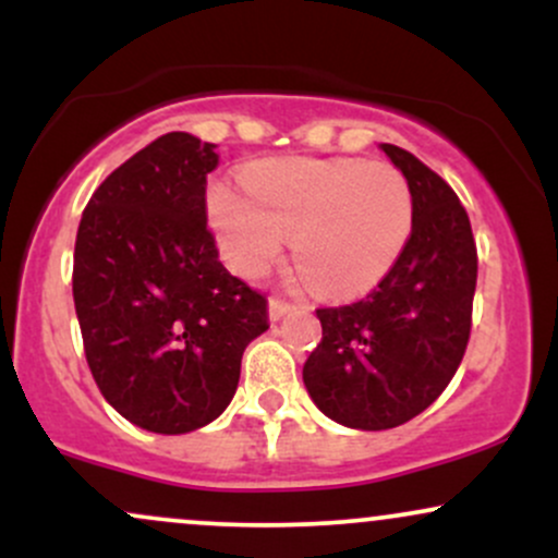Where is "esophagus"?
I'll return each instance as SVG.
<instances>
[{
    "label": "esophagus",
    "instance_id": "34e87169",
    "mask_svg": "<svg viewBox=\"0 0 558 558\" xmlns=\"http://www.w3.org/2000/svg\"><path fill=\"white\" fill-rule=\"evenodd\" d=\"M291 310H293V304H288L286 299H278V296L270 299V319H272V323L283 319Z\"/></svg>",
    "mask_w": 558,
    "mask_h": 558
}]
</instances>
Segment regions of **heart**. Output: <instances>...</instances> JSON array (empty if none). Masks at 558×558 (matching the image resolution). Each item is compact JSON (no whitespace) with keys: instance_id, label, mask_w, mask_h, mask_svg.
<instances>
[{"instance_id":"b5f03b06","label":"heart","mask_w":558,"mask_h":558,"mask_svg":"<svg viewBox=\"0 0 558 558\" xmlns=\"http://www.w3.org/2000/svg\"><path fill=\"white\" fill-rule=\"evenodd\" d=\"M243 185L209 189V217L241 275L265 272L293 235L312 286L351 296L386 278L412 235V189L388 162L275 159L254 165Z\"/></svg>"}]
</instances>
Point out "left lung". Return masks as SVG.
<instances>
[{
  "label": "left lung",
  "mask_w": 558,
  "mask_h": 558,
  "mask_svg": "<svg viewBox=\"0 0 558 558\" xmlns=\"http://www.w3.org/2000/svg\"><path fill=\"white\" fill-rule=\"evenodd\" d=\"M380 149L412 189V235L373 293L317 310L323 341L304 362L319 412L354 430L399 427L444 393L470 341L477 283L470 217L451 185L407 149Z\"/></svg>",
  "instance_id": "left-lung-1"
}]
</instances>
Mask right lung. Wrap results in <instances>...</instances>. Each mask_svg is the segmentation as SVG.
Masks as SVG:
<instances>
[{"label": "right lung", "instance_id": "1", "mask_svg": "<svg viewBox=\"0 0 558 558\" xmlns=\"http://www.w3.org/2000/svg\"><path fill=\"white\" fill-rule=\"evenodd\" d=\"M215 144L172 131L94 191L75 239L73 299L88 367L141 430L183 435L233 401L267 299L233 278L207 230Z\"/></svg>", "mask_w": 558, "mask_h": 558}]
</instances>
